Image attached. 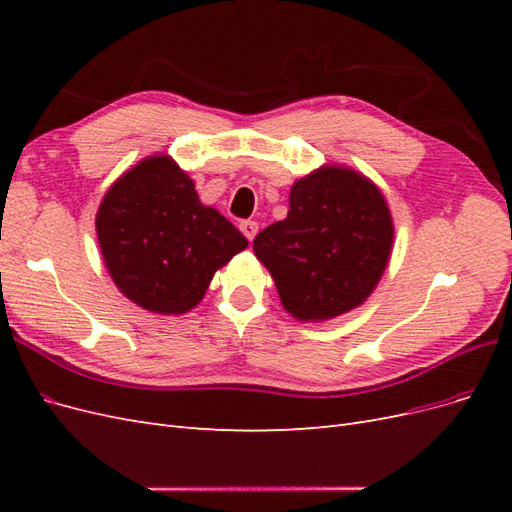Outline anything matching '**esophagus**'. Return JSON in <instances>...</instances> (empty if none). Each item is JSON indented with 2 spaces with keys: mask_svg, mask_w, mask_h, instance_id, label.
<instances>
[{
  "mask_svg": "<svg viewBox=\"0 0 512 512\" xmlns=\"http://www.w3.org/2000/svg\"><path fill=\"white\" fill-rule=\"evenodd\" d=\"M239 228H241L243 235H245L247 239H250V241L256 237V232H258V224H256V222H252V220H245V222H241V224H239Z\"/></svg>",
  "mask_w": 512,
  "mask_h": 512,
  "instance_id": "1",
  "label": "esophagus"
}]
</instances>
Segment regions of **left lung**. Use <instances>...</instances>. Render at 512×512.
<instances>
[{
  "label": "left lung",
  "instance_id": "obj_1",
  "mask_svg": "<svg viewBox=\"0 0 512 512\" xmlns=\"http://www.w3.org/2000/svg\"><path fill=\"white\" fill-rule=\"evenodd\" d=\"M393 218L382 192L346 166L294 181L286 220L258 232L254 254L288 314L301 322L359 307L389 265Z\"/></svg>",
  "mask_w": 512,
  "mask_h": 512
}]
</instances>
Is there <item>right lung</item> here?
I'll return each instance as SVG.
<instances>
[{"instance_id":"obj_1","label":"right lung","mask_w":512,"mask_h":512,"mask_svg":"<svg viewBox=\"0 0 512 512\" xmlns=\"http://www.w3.org/2000/svg\"><path fill=\"white\" fill-rule=\"evenodd\" d=\"M96 232L117 288L164 316L190 312L213 273L247 247L218 209L200 203L194 181L168 156L141 160L108 188Z\"/></svg>"}]
</instances>
